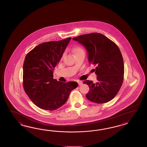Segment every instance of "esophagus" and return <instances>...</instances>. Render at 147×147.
Returning <instances> with one entry per match:
<instances>
[{
  "label": "esophagus",
  "mask_w": 147,
  "mask_h": 147,
  "mask_svg": "<svg viewBox=\"0 0 147 147\" xmlns=\"http://www.w3.org/2000/svg\"><path fill=\"white\" fill-rule=\"evenodd\" d=\"M78 85H79V86H81V85L82 84V82L81 81H78Z\"/></svg>",
  "instance_id": "esophagus-1"
}]
</instances>
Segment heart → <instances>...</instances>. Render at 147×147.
<instances>
[{
	"label": "heart",
	"mask_w": 147,
	"mask_h": 147,
	"mask_svg": "<svg viewBox=\"0 0 147 147\" xmlns=\"http://www.w3.org/2000/svg\"><path fill=\"white\" fill-rule=\"evenodd\" d=\"M81 51H83V50L79 47H76L73 49V53L74 54L77 53L81 52Z\"/></svg>",
	"instance_id": "heart-1"
}]
</instances>
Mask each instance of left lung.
<instances>
[{"label": "left lung", "mask_w": 147, "mask_h": 147, "mask_svg": "<svg viewBox=\"0 0 147 147\" xmlns=\"http://www.w3.org/2000/svg\"><path fill=\"white\" fill-rule=\"evenodd\" d=\"M73 39L84 46L89 63L96 66L94 70L98 81H84L89 87L86 97L97 103L110 101L119 91L123 80L124 63L120 50L114 42L101 33L84 34Z\"/></svg>", "instance_id": "left-lung-1"}]
</instances>
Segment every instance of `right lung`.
I'll return each mask as SVG.
<instances>
[{
    "label": "right lung",
    "mask_w": 147,
    "mask_h": 147,
    "mask_svg": "<svg viewBox=\"0 0 147 147\" xmlns=\"http://www.w3.org/2000/svg\"><path fill=\"white\" fill-rule=\"evenodd\" d=\"M71 38L38 45L27 54L23 65V86L28 96L41 109L54 111L67 101L77 82L64 83L53 79L59 63Z\"/></svg>",
    "instance_id": "right-lung-1"
}]
</instances>
